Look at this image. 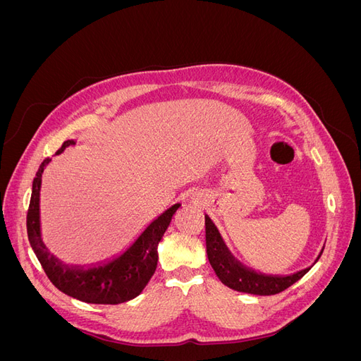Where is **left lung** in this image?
<instances>
[{
    "instance_id": "left-lung-1",
    "label": "left lung",
    "mask_w": 361,
    "mask_h": 361,
    "mask_svg": "<svg viewBox=\"0 0 361 361\" xmlns=\"http://www.w3.org/2000/svg\"><path fill=\"white\" fill-rule=\"evenodd\" d=\"M204 226H206V251L209 264L212 265L216 277L221 280L223 285L238 292L253 293V295H276L283 292L297 283L301 277H304L310 271L312 267L304 268L301 271L293 272L288 276H271L262 274L251 268L243 265L227 248L224 239L218 232L216 226L207 215H204ZM321 253L316 257L314 264L321 257Z\"/></svg>"
}]
</instances>
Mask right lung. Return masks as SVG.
I'll return each mask as SVG.
<instances>
[{
	"label": "right lung",
	"mask_w": 361,
	"mask_h": 361,
	"mask_svg": "<svg viewBox=\"0 0 361 361\" xmlns=\"http://www.w3.org/2000/svg\"><path fill=\"white\" fill-rule=\"evenodd\" d=\"M72 145H75L73 140L64 141L56 155H60L64 149ZM49 161L51 159L47 158L40 164L36 178L32 180L31 200L27 214L28 241L48 279L63 293L90 304H120L138 297L154 276L158 265V244L170 226L173 215L180 207V203L173 204L166 212L155 218L141 232L134 244L129 245L126 251L113 260L87 268L61 264L60 259L49 253L42 241L40 233L39 202L42 173Z\"/></svg>",
	"instance_id": "obj_1"
}]
</instances>
